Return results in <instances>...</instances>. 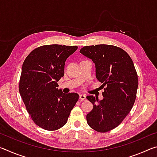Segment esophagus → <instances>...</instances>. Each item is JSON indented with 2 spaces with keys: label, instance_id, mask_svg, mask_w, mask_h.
<instances>
[{
  "label": "esophagus",
  "instance_id": "esophagus-1",
  "mask_svg": "<svg viewBox=\"0 0 157 157\" xmlns=\"http://www.w3.org/2000/svg\"><path fill=\"white\" fill-rule=\"evenodd\" d=\"M79 99H80L81 100H86V95H84V94H80V95H79Z\"/></svg>",
  "mask_w": 157,
  "mask_h": 157
}]
</instances>
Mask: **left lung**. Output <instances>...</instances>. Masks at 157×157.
I'll list each match as a JSON object with an SVG mask.
<instances>
[{
	"label": "left lung",
	"mask_w": 157,
	"mask_h": 157,
	"mask_svg": "<svg viewBox=\"0 0 157 157\" xmlns=\"http://www.w3.org/2000/svg\"><path fill=\"white\" fill-rule=\"evenodd\" d=\"M79 52L92 59L96 78L106 86L102 100L86 96L94 105L87 123L98 132H109L122 123L134 104L139 80L134 63L124 50L111 45L84 46Z\"/></svg>",
	"instance_id": "obj_1"
}]
</instances>
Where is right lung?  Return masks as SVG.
Returning a JSON list of instances; mask_svg holds the SVG:
<instances>
[{"label": "right lung", "instance_id": "1", "mask_svg": "<svg viewBox=\"0 0 157 157\" xmlns=\"http://www.w3.org/2000/svg\"><path fill=\"white\" fill-rule=\"evenodd\" d=\"M77 49L78 46L58 44L42 46L33 50L23 63L21 97L34 123L46 130L64 125L79 99L76 93L63 94L57 89L66 59Z\"/></svg>", "mask_w": 157, "mask_h": 157}]
</instances>
